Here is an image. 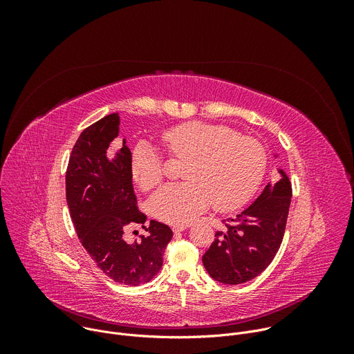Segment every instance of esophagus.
Returning <instances> with one entry per match:
<instances>
[{"label":"esophagus","mask_w":354,"mask_h":354,"mask_svg":"<svg viewBox=\"0 0 354 354\" xmlns=\"http://www.w3.org/2000/svg\"><path fill=\"white\" fill-rule=\"evenodd\" d=\"M189 225L187 224H178V225H174L172 227V231L176 234V232H182L183 230H186Z\"/></svg>","instance_id":"34e87169"}]
</instances>
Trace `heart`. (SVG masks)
<instances>
[{
	"instance_id": "1",
	"label": "heart",
	"mask_w": 354,
	"mask_h": 354,
	"mask_svg": "<svg viewBox=\"0 0 354 354\" xmlns=\"http://www.w3.org/2000/svg\"><path fill=\"white\" fill-rule=\"evenodd\" d=\"M162 142L174 157L186 158V180L164 186L149 200L153 214L169 224L190 223L212 203L218 210L236 209L255 192L266 169L265 147L224 126L186 122L164 131ZM130 171L144 190L162 179L160 157L147 142L134 148Z\"/></svg>"
}]
</instances>
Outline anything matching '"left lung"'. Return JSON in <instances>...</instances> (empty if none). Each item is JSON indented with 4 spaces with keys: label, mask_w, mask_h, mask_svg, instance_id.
<instances>
[{
    "label": "left lung",
    "mask_w": 354,
    "mask_h": 354,
    "mask_svg": "<svg viewBox=\"0 0 354 354\" xmlns=\"http://www.w3.org/2000/svg\"><path fill=\"white\" fill-rule=\"evenodd\" d=\"M277 171L279 180L268 183L254 203L228 218L201 258L216 281L231 286L246 283L261 274L276 257L291 201L290 179L283 169Z\"/></svg>",
    "instance_id": "1"
}]
</instances>
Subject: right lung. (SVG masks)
<instances>
[{"mask_svg": "<svg viewBox=\"0 0 354 354\" xmlns=\"http://www.w3.org/2000/svg\"><path fill=\"white\" fill-rule=\"evenodd\" d=\"M119 126V115L112 113L80 134L67 167L66 197L77 235L96 266L120 284L138 286L160 272L174 234L151 220L140 241H124L126 227L142 225L147 217L137 209L126 138L115 156L108 154Z\"/></svg>", "mask_w": 354, "mask_h": 354, "instance_id": "add662e5", "label": "right lung"}]
</instances>
